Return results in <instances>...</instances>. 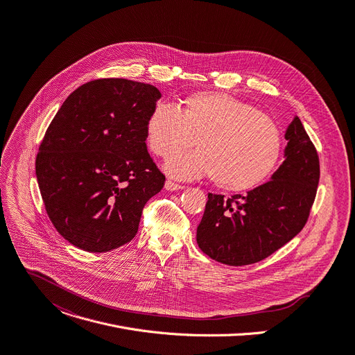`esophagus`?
<instances>
[{
  "label": "esophagus",
  "instance_id": "1",
  "mask_svg": "<svg viewBox=\"0 0 355 355\" xmlns=\"http://www.w3.org/2000/svg\"><path fill=\"white\" fill-rule=\"evenodd\" d=\"M164 187H166V189H167V191H178V189H184V187H182V185L175 184V182H174V181H171V180H167Z\"/></svg>",
  "mask_w": 355,
  "mask_h": 355
}]
</instances>
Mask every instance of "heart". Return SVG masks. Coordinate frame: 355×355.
<instances>
[{"label": "heart", "mask_w": 355, "mask_h": 355, "mask_svg": "<svg viewBox=\"0 0 355 355\" xmlns=\"http://www.w3.org/2000/svg\"><path fill=\"white\" fill-rule=\"evenodd\" d=\"M150 150L170 158L189 148L199 150L179 155L166 164L177 180L211 177L228 191L253 188L269 178L280 163L283 139L272 119L254 107L216 92L196 93L184 101L181 112L161 102L146 121Z\"/></svg>", "instance_id": "obj_1"}]
</instances>
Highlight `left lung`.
Listing matches in <instances>:
<instances>
[{
	"label": "left lung",
	"instance_id": "1",
	"mask_svg": "<svg viewBox=\"0 0 355 355\" xmlns=\"http://www.w3.org/2000/svg\"><path fill=\"white\" fill-rule=\"evenodd\" d=\"M284 137V161L270 181L228 200L208 194L197 243L216 262H259L306 225L320 180L318 155L299 117L288 124Z\"/></svg>",
	"mask_w": 355,
	"mask_h": 355
}]
</instances>
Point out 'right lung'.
I'll return each instance as SVG.
<instances>
[{
	"label": "right lung",
	"instance_id": "add662e5",
	"mask_svg": "<svg viewBox=\"0 0 355 355\" xmlns=\"http://www.w3.org/2000/svg\"><path fill=\"white\" fill-rule=\"evenodd\" d=\"M159 98L148 83L98 79L72 92L51 121L35 173L49 219L73 246L102 253L136 236L166 181L146 144Z\"/></svg>",
	"mask_w": 355,
	"mask_h": 355
}]
</instances>
